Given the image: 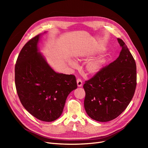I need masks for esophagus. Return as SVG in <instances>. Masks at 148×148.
Segmentation results:
<instances>
[{
	"instance_id": "34e87169",
	"label": "esophagus",
	"mask_w": 148,
	"mask_h": 148,
	"mask_svg": "<svg viewBox=\"0 0 148 148\" xmlns=\"http://www.w3.org/2000/svg\"><path fill=\"white\" fill-rule=\"evenodd\" d=\"M77 86H78V87H81L82 86V81L81 79H78L77 80Z\"/></svg>"
}]
</instances>
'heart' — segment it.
<instances>
[{"label":"heart","instance_id":"heart-1","mask_svg":"<svg viewBox=\"0 0 148 148\" xmlns=\"http://www.w3.org/2000/svg\"><path fill=\"white\" fill-rule=\"evenodd\" d=\"M68 64L73 68H75L77 64L75 62L71 59H67ZM104 63L103 59H98L89 61L86 65V71L89 75H95L98 73L101 69Z\"/></svg>","mask_w":148,"mask_h":148}]
</instances>
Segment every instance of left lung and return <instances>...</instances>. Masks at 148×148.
I'll return each instance as SVG.
<instances>
[{"mask_svg": "<svg viewBox=\"0 0 148 148\" xmlns=\"http://www.w3.org/2000/svg\"><path fill=\"white\" fill-rule=\"evenodd\" d=\"M119 57L103 68L83 85L84 106L92 119L108 122L119 116L133 98L136 87V65L127 45L121 39Z\"/></svg>", "mask_w": 148, "mask_h": 148, "instance_id": "1", "label": "left lung"}]
</instances>
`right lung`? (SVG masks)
Instances as JSON below:
<instances>
[{
	"mask_svg": "<svg viewBox=\"0 0 148 148\" xmlns=\"http://www.w3.org/2000/svg\"><path fill=\"white\" fill-rule=\"evenodd\" d=\"M41 36L21 49L15 66V83L25 109L39 120L52 122L60 117L67 97L77 85L74 75L56 73L48 64L38 46Z\"/></svg>",
	"mask_w": 148,
	"mask_h": 148,
	"instance_id": "obj_1",
	"label": "right lung"
}]
</instances>
